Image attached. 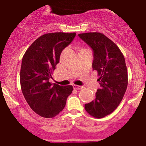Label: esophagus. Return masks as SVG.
Instances as JSON below:
<instances>
[{
	"instance_id": "esophagus-1",
	"label": "esophagus",
	"mask_w": 146,
	"mask_h": 146,
	"mask_svg": "<svg viewBox=\"0 0 146 146\" xmlns=\"http://www.w3.org/2000/svg\"><path fill=\"white\" fill-rule=\"evenodd\" d=\"M73 88L74 90H81L82 88H83V86H77V85H74Z\"/></svg>"
}]
</instances>
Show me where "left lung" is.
I'll list each match as a JSON object with an SVG mask.
<instances>
[{
  "label": "left lung",
  "mask_w": 146,
  "mask_h": 146,
  "mask_svg": "<svg viewBox=\"0 0 146 146\" xmlns=\"http://www.w3.org/2000/svg\"><path fill=\"white\" fill-rule=\"evenodd\" d=\"M94 52L93 70L98 73L101 88L94 100L85 104L86 112L101 119L115 110L122 101L127 87V70L120 49L104 34L88 32L78 34Z\"/></svg>",
  "instance_id": "1"
}]
</instances>
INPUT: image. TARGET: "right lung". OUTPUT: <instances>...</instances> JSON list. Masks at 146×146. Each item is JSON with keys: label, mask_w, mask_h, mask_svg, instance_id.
Instances as JSON below:
<instances>
[{"label": "right lung", "mask_w": 146, "mask_h": 146, "mask_svg": "<svg viewBox=\"0 0 146 146\" xmlns=\"http://www.w3.org/2000/svg\"><path fill=\"white\" fill-rule=\"evenodd\" d=\"M76 33L54 32L43 34L28 47L21 63V90L29 107L44 118H53L64 109L72 86L49 82L60 55L73 40Z\"/></svg>", "instance_id": "add662e5"}]
</instances>
